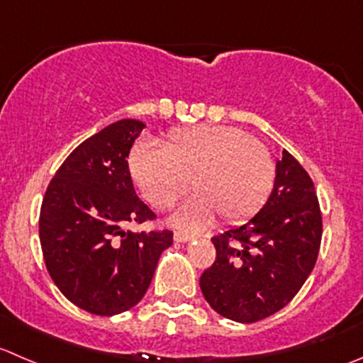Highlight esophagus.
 Listing matches in <instances>:
<instances>
[{"mask_svg":"<svg viewBox=\"0 0 363 363\" xmlns=\"http://www.w3.org/2000/svg\"><path fill=\"white\" fill-rule=\"evenodd\" d=\"M196 235L195 234H188V232H175L174 234V239L177 242H188V241H193Z\"/></svg>","mask_w":363,"mask_h":363,"instance_id":"1","label":"esophagus"}]
</instances>
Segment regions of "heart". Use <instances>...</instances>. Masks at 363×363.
<instances>
[{
    "instance_id": "b5f03b06",
    "label": "heart",
    "mask_w": 363,
    "mask_h": 363,
    "mask_svg": "<svg viewBox=\"0 0 363 363\" xmlns=\"http://www.w3.org/2000/svg\"><path fill=\"white\" fill-rule=\"evenodd\" d=\"M160 150L140 143L128 157L131 179L157 209H170L189 189L191 196L174 223L186 228L209 225L221 214L242 221L259 213L275 186L277 168L269 149L230 125L175 129L157 142Z\"/></svg>"
}]
</instances>
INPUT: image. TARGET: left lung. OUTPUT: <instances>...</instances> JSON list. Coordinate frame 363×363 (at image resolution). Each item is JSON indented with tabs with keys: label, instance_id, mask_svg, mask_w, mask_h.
<instances>
[{
	"label": "left lung",
	"instance_id": "1",
	"mask_svg": "<svg viewBox=\"0 0 363 363\" xmlns=\"http://www.w3.org/2000/svg\"><path fill=\"white\" fill-rule=\"evenodd\" d=\"M323 218L314 182L284 150L273 191L241 227L213 238L216 260L200 277L213 311L238 323H255L286 307L318 260Z\"/></svg>",
	"mask_w": 363,
	"mask_h": 363
}]
</instances>
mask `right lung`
<instances>
[{
	"instance_id": "obj_1",
	"label": "right lung",
	"mask_w": 363,
	"mask_h": 363,
	"mask_svg": "<svg viewBox=\"0 0 363 363\" xmlns=\"http://www.w3.org/2000/svg\"><path fill=\"white\" fill-rule=\"evenodd\" d=\"M145 124L124 118L84 140L45 189L38 220L52 282L76 307L115 315L135 307L150 286L174 232L125 230L156 214L138 199L129 150Z\"/></svg>"
}]
</instances>
